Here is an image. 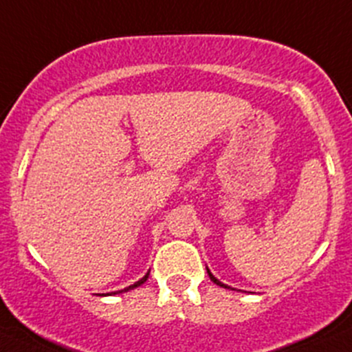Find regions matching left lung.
<instances>
[{
    "label": "left lung",
    "mask_w": 352,
    "mask_h": 352,
    "mask_svg": "<svg viewBox=\"0 0 352 352\" xmlns=\"http://www.w3.org/2000/svg\"><path fill=\"white\" fill-rule=\"evenodd\" d=\"M206 270H208V268H206ZM208 275H210V278H211V280H213V282H214V284H217V285H220V287H225V289H230V287H228V285L221 284V282H220V280H218V278H214V277H213V274H211V272H210V270H208Z\"/></svg>",
    "instance_id": "8db88e82"
}]
</instances>
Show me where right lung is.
<instances>
[{"label":"right lung","mask_w":352,"mask_h":352,"mask_svg":"<svg viewBox=\"0 0 352 352\" xmlns=\"http://www.w3.org/2000/svg\"><path fill=\"white\" fill-rule=\"evenodd\" d=\"M148 277H149V272H148V274L144 275V277L141 278V280H138V282H135V284L129 285V287H125L124 291H117V292H113V294H120V292H127V291H132V289H135V287H139V285H142V284H144V282L148 280Z\"/></svg>","instance_id":"add662e5"}]
</instances>
